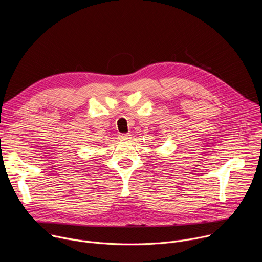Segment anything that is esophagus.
<instances>
[{
  "label": "esophagus",
  "instance_id": "esophagus-1",
  "mask_svg": "<svg viewBox=\"0 0 262 262\" xmlns=\"http://www.w3.org/2000/svg\"><path fill=\"white\" fill-rule=\"evenodd\" d=\"M129 138H130L129 134H119L118 135V139L121 140V141H125V140H127Z\"/></svg>",
  "mask_w": 262,
  "mask_h": 262
}]
</instances>
